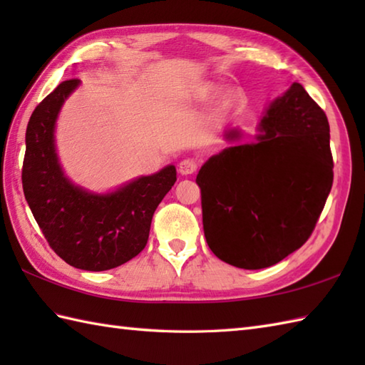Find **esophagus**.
<instances>
[{
    "mask_svg": "<svg viewBox=\"0 0 365 365\" xmlns=\"http://www.w3.org/2000/svg\"><path fill=\"white\" fill-rule=\"evenodd\" d=\"M199 168V161L195 158H185L180 161L178 165V170H180L182 175H191L192 173H196Z\"/></svg>",
    "mask_w": 365,
    "mask_h": 365,
    "instance_id": "34e87169",
    "label": "esophagus"
}]
</instances>
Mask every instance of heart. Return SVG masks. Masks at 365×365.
<instances>
[{
  "instance_id": "heart-1",
  "label": "heart",
  "mask_w": 365,
  "mask_h": 365,
  "mask_svg": "<svg viewBox=\"0 0 365 365\" xmlns=\"http://www.w3.org/2000/svg\"><path fill=\"white\" fill-rule=\"evenodd\" d=\"M224 103H230L232 102V96L230 94H226V96H224Z\"/></svg>"
}]
</instances>
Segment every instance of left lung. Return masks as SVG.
Masks as SVG:
<instances>
[{
  "instance_id": "8db88e82",
  "label": "left lung",
  "mask_w": 365,
  "mask_h": 365,
  "mask_svg": "<svg viewBox=\"0 0 365 365\" xmlns=\"http://www.w3.org/2000/svg\"><path fill=\"white\" fill-rule=\"evenodd\" d=\"M260 128L257 144L224 149L196 178L208 246L245 269L274 265L307 242L334 178L328 118L299 83L269 106Z\"/></svg>"
}]
</instances>
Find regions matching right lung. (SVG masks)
I'll return each mask as SVG.
<instances>
[{
	"mask_svg": "<svg viewBox=\"0 0 365 365\" xmlns=\"http://www.w3.org/2000/svg\"><path fill=\"white\" fill-rule=\"evenodd\" d=\"M78 83L75 78L63 81L31 114L21 183L51 250L75 268L105 271L144 250L152 216L173 188L177 173L168 166L106 196L73 187L59 168L53 130L61 105Z\"/></svg>",
	"mask_w": 365,
	"mask_h": 365,
	"instance_id": "right-lung-1",
	"label": "right lung"
}]
</instances>
